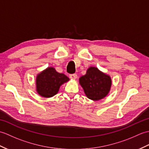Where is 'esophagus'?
Segmentation results:
<instances>
[{"label": "esophagus", "instance_id": "esophagus-1", "mask_svg": "<svg viewBox=\"0 0 149 149\" xmlns=\"http://www.w3.org/2000/svg\"><path fill=\"white\" fill-rule=\"evenodd\" d=\"M77 77V74H75L70 75V78L72 79H76Z\"/></svg>", "mask_w": 149, "mask_h": 149}]
</instances>
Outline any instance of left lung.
<instances>
[{"instance_id":"8db88e82","label":"left lung","mask_w":149,"mask_h":149,"mask_svg":"<svg viewBox=\"0 0 149 149\" xmlns=\"http://www.w3.org/2000/svg\"><path fill=\"white\" fill-rule=\"evenodd\" d=\"M79 83L88 99L99 100L108 94L112 82L109 75L91 66L86 74L79 78Z\"/></svg>"}]
</instances>
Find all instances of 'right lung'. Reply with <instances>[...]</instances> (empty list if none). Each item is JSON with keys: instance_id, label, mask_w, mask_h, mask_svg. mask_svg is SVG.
Wrapping results in <instances>:
<instances>
[{"instance_id": "1", "label": "right lung", "mask_w": 149, "mask_h": 149, "mask_svg": "<svg viewBox=\"0 0 149 149\" xmlns=\"http://www.w3.org/2000/svg\"><path fill=\"white\" fill-rule=\"evenodd\" d=\"M69 81L65 74L56 72L54 68L48 67L37 75L36 91L40 96L52 97L58 92L60 86Z\"/></svg>"}]
</instances>
